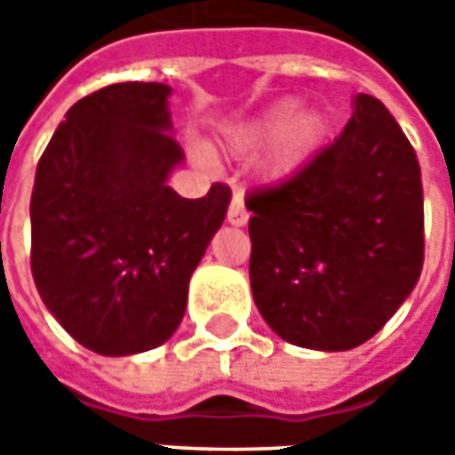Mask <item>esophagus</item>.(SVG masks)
Listing matches in <instances>:
<instances>
[{"label":"esophagus","instance_id":"34e87169","mask_svg":"<svg viewBox=\"0 0 455 455\" xmlns=\"http://www.w3.org/2000/svg\"><path fill=\"white\" fill-rule=\"evenodd\" d=\"M228 222L235 225V228H243V225L248 222V210H245L240 195H233V200H230V207H228Z\"/></svg>","mask_w":455,"mask_h":455}]
</instances>
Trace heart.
<instances>
[{
  "mask_svg": "<svg viewBox=\"0 0 455 455\" xmlns=\"http://www.w3.org/2000/svg\"><path fill=\"white\" fill-rule=\"evenodd\" d=\"M326 133L329 124L319 111H304L296 116V103L281 100L260 118H255L253 124L240 129L233 139V147L237 151H253L275 139L268 169L273 177L283 180L304 169L316 156Z\"/></svg>",
  "mask_w": 455,
  "mask_h": 455,
  "instance_id": "1",
  "label": "heart"
}]
</instances>
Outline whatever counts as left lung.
<instances>
[{
  "mask_svg": "<svg viewBox=\"0 0 455 455\" xmlns=\"http://www.w3.org/2000/svg\"><path fill=\"white\" fill-rule=\"evenodd\" d=\"M245 207L255 306L296 347L355 349L420 278V164L375 96L359 93L334 144L286 182L251 192Z\"/></svg>",
  "mask_w": 455,
  "mask_h": 455,
  "instance_id": "1",
  "label": "left lung"
}]
</instances>
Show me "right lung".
Returning a JSON list of instances; mask_svg holds the SVG:
<instances>
[{
	"label": "right lung",
	"mask_w": 455,
	"mask_h": 455,
	"mask_svg": "<svg viewBox=\"0 0 455 455\" xmlns=\"http://www.w3.org/2000/svg\"><path fill=\"white\" fill-rule=\"evenodd\" d=\"M164 83H114L80 98L40 156L29 202L32 278L62 329L96 355L164 344L220 230L230 187L200 200L166 180L184 154Z\"/></svg>",
	"instance_id": "obj_1"
}]
</instances>
